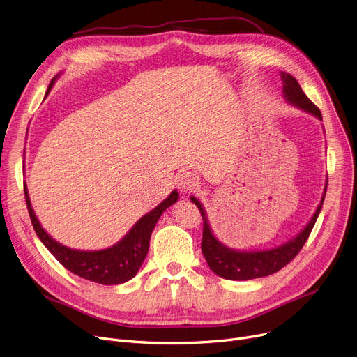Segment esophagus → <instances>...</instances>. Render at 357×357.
I'll return each instance as SVG.
<instances>
[{
	"instance_id": "34e87169",
	"label": "esophagus",
	"mask_w": 357,
	"mask_h": 357,
	"mask_svg": "<svg viewBox=\"0 0 357 357\" xmlns=\"http://www.w3.org/2000/svg\"><path fill=\"white\" fill-rule=\"evenodd\" d=\"M198 183H199L198 176L192 172L186 171L178 176V186H179L181 192H183V194H188V192H192L194 190H197Z\"/></svg>"
}]
</instances>
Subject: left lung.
Segmentation results:
<instances>
[{
	"label": "left lung",
	"instance_id": "1",
	"mask_svg": "<svg viewBox=\"0 0 357 357\" xmlns=\"http://www.w3.org/2000/svg\"><path fill=\"white\" fill-rule=\"evenodd\" d=\"M280 79L284 82L282 92H284V98L287 100L288 104L298 107L299 109H304L305 112H310V114L323 121L321 111L310 101V98L305 96L304 91L301 89V86H299L298 81L292 77V75L287 72H280ZM326 191H327V181H326V188H324L321 201L318 204V207L312 214L311 220L307 222V226L295 237L284 243V245L273 249H266V250H237L222 245V243L213 233L207 213H205L201 201L197 199L195 197H191V201L199 208V213L202 215L204 230H202L201 250L205 260H207L210 269L215 275L224 279L249 280V279L272 275L282 269L284 266H287L305 245V241L317 221V217L321 211Z\"/></svg>",
	"mask_w": 357,
	"mask_h": 357
}]
</instances>
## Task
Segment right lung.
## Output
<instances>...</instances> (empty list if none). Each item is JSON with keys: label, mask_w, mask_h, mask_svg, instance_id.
Segmentation results:
<instances>
[{"label": "right lung", "mask_w": 357, "mask_h": 357, "mask_svg": "<svg viewBox=\"0 0 357 357\" xmlns=\"http://www.w3.org/2000/svg\"><path fill=\"white\" fill-rule=\"evenodd\" d=\"M58 77H54L49 84L46 96L52 89L54 81L58 79ZM24 195L34 231L39 236L43 245L47 248V250L61 261V265H63L72 273L101 285L124 284L131 278L136 276L149 252L150 236H152L158 220L160 218L163 211L171 207V205L175 204L179 198L178 191L174 190L166 199H163L152 211L144 214L135 226L130 229V231L111 248L102 250H79L63 246L62 243L56 241L42 227L40 221L37 220L34 210L31 207L26 182Z\"/></svg>", "instance_id": "add662e5"}]
</instances>
